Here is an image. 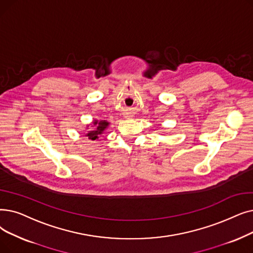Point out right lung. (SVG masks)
<instances>
[{"label":"right lung","mask_w":253,"mask_h":253,"mask_svg":"<svg viewBox=\"0 0 253 253\" xmlns=\"http://www.w3.org/2000/svg\"><path fill=\"white\" fill-rule=\"evenodd\" d=\"M93 124L96 126V128L91 130V131H87V133H86L85 136L89 137V139L96 140L98 138V135L102 134L104 129L108 126V122H106V121H100V122H98V121H95Z\"/></svg>","instance_id":"add662e5"}]
</instances>
